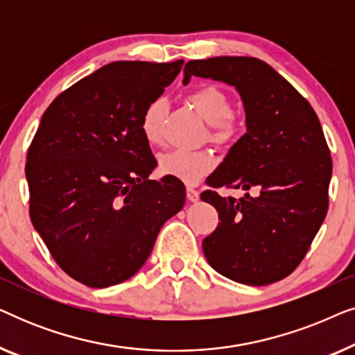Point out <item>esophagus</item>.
<instances>
[{
    "label": "esophagus",
    "instance_id": "34e87169",
    "mask_svg": "<svg viewBox=\"0 0 355 355\" xmlns=\"http://www.w3.org/2000/svg\"><path fill=\"white\" fill-rule=\"evenodd\" d=\"M187 200L189 202H197L198 200V191L196 187H192V186H187Z\"/></svg>",
    "mask_w": 355,
    "mask_h": 355
}]
</instances>
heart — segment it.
Here are the masks:
<instances>
[{"label":"heart","instance_id":"b5f03b06","mask_svg":"<svg viewBox=\"0 0 355 355\" xmlns=\"http://www.w3.org/2000/svg\"><path fill=\"white\" fill-rule=\"evenodd\" d=\"M198 114L210 124V139L218 144H227L236 139L239 124L232 118V105L225 90L216 85H203L187 96ZM166 103L155 98L145 106L140 118V132L148 145L163 142L162 124ZM215 168V157L208 150H173L159 158V171L164 176L176 178L187 184H196Z\"/></svg>","mask_w":355,"mask_h":355}]
</instances>
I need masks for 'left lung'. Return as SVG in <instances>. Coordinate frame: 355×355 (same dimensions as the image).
<instances>
[{
  "mask_svg": "<svg viewBox=\"0 0 355 355\" xmlns=\"http://www.w3.org/2000/svg\"><path fill=\"white\" fill-rule=\"evenodd\" d=\"M192 76L234 85L247 125L200 196L220 218L202 242L203 254L236 283H276L297 268L327 216L333 163L322 124L309 101L259 58L189 61L182 84ZM220 187L246 196L221 198Z\"/></svg>",
  "mask_w": 355,
  "mask_h": 355,
  "instance_id": "left-lung-1",
  "label": "left lung"
}]
</instances>
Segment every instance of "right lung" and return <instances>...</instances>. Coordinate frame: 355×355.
<instances>
[{"mask_svg": "<svg viewBox=\"0 0 355 355\" xmlns=\"http://www.w3.org/2000/svg\"><path fill=\"white\" fill-rule=\"evenodd\" d=\"M184 64L118 61L51 101L27 152L32 225L61 270L89 288L129 279L147 261L164 221L181 210L176 178L157 166L140 118Z\"/></svg>", "mask_w": 355, "mask_h": 355, "instance_id": "1", "label": "right lung"}]
</instances>
